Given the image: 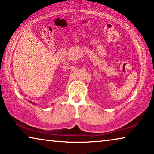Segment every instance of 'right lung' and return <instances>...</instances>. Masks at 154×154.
I'll return each mask as SVG.
<instances>
[{"instance_id":"right-lung-1","label":"right lung","mask_w":154,"mask_h":154,"mask_svg":"<svg viewBox=\"0 0 154 154\" xmlns=\"http://www.w3.org/2000/svg\"><path fill=\"white\" fill-rule=\"evenodd\" d=\"M30 103H32V104H35V103H32V101H30Z\"/></svg>"}]
</instances>
